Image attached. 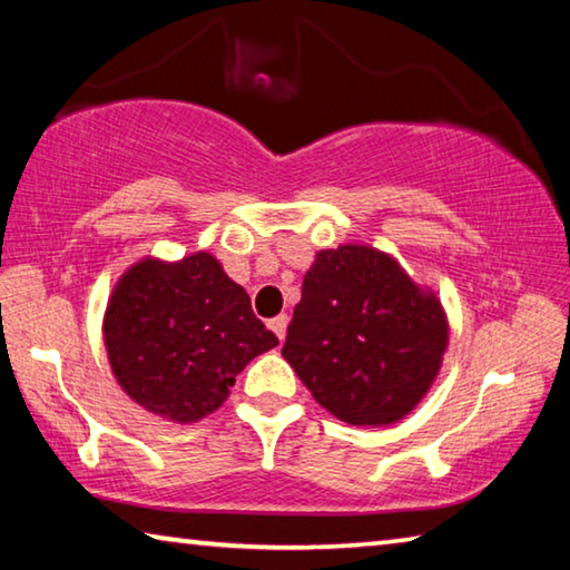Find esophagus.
<instances>
[{
  "mask_svg": "<svg viewBox=\"0 0 570 570\" xmlns=\"http://www.w3.org/2000/svg\"><path fill=\"white\" fill-rule=\"evenodd\" d=\"M286 326H288V316L286 314H278V316H274L272 322H268V330H272L278 336V342H284Z\"/></svg>",
  "mask_w": 570,
  "mask_h": 570,
  "instance_id": "1",
  "label": "esophagus"
}]
</instances>
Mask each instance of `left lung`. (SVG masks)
<instances>
[{"label": "left lung", "mask_w": 570, "mask_h": 570, "mask_svg": "<svg viewBox=\"0 0 570 570\" xmlns=\"http://www.w3.org/2000/svg\"><path fill=\"white\" fill-rule=\"evenodd\" d=\"M445 344L435 296L382 250L340 246L306 272L282 354L334 417L380 428L424 397Z\"/></svg>", "instance_id": "obj_1"}]
</instances>
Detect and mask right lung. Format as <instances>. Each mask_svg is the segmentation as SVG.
I'll return each mask as SVG.
<instances>
[{
    "mask_svg": "<svg viewBox=\"0 0 570 570\" xmlns=\"http://www.w3.org/2000/svg\"><path fill=\"white\" fill-rule=\"evenodd\" d=\"M276 336L208 254L140 262L120 278L105 314V346L130 397L173 422L216 412L236 374L274 350Z\"/></svg>",
    "mask_w": 570,
    "mask_h": 570,
    "instance_id": "1",
    "label": "right lung"
}]
</instances>
